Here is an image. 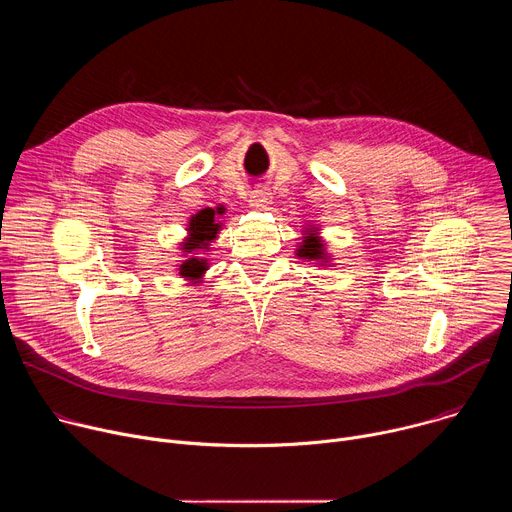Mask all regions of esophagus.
<instances>
[{
	"label": "esophagus",
	"mask_w": 512,
	"mask_h": 512,
	"mask_svg": "<svg viewBox=\"0 0 512 512\" xmlns=\"http://www.w3.org/2000/svg\"><path fill=\"white\" fill-rule=\"evenodd\" d=\"M271 198H273V196H271L269 188H257V190L251 192L249 202H251V206L257 208V210H267L269 204H271Z\"/></svg>",
	"instance_id": "esophagus-1"
}]
</instances>
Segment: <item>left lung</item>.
Returning <instances> with one entry per match:
<instances>
[{"label":"left lung","mask_w":512,"mask_h":512,"mask_svg":"<svg viewBox=\"0 0 512 512\" xmlns=\"http://www.w3.org/2000/svg\"><path fill=\"white\" fill-rule=\"evenodd\" d=\"M298 255L306 259H324V247L316 235H308L304 237V243L300 245Z\"/></svg>","instance_id":"8db88e82"}]
</instances>
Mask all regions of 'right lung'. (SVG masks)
Segmentation results:
<instances>
[{"instance_id": "obj_1", "label": "right lung", "mask_w": 512, "mask_h": 512, "mask_svg": "<svg viewBox=\"0 0 512 512\" xmlns=\"http://www.w3.org/2000/svg\"><path fill=\"white\" fill-rule=\"evenodd\" d=\"M221 214H225V206H216V208H204L198 210L188 225V239L182 245V249L186 253L198 251V249H208V243L212 239H216V233L221 231L223 223H221ZM208 269L206 259L202 257H188L182 265H180V275L198 283L202 279V273Z\"/></svg>"}]
</instances>
